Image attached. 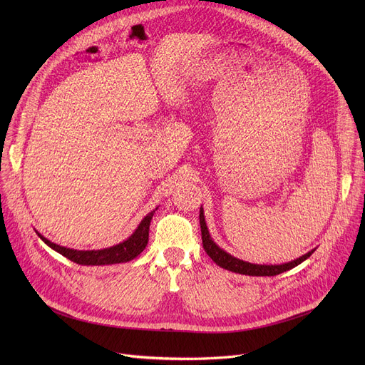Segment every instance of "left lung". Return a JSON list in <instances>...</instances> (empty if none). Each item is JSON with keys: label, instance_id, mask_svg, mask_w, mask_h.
<instances>
[{"label": "left lung", "instance_id": "8db88e82", "mask_svg": "<svg viewBox=\"0 0 365 365\" xmlns=\"http://www.w3.org/2000/svg\"><path fill=\"white\" fill-rule=\"evenodd\" d=\"M200 225H201V238H202V247L205 253L212 257V260L219 264L223 269H227L235 274H242V275H250V277H274L278 275L281 272L290 271L293 269L294 266L300 264L302 262H304L308 259L315 250H311L309 253H306L303 256H300L296 260H292L289 263H282V264H257V263H248L244 262L241 259H237L234 256H231L229 253H226L225 250L212 240L208 234V227L205 225V219H204V210L200 208Z\"/></svg>", "mask_w": 365, "mask_h": 365}]
</instances>
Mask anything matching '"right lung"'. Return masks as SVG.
<instances>
[{"mask_svg":"<svg viewBox=\"0 0 365 365\" xmlns=\"http://www.w3.org/2000/svg\"><path fill=\"white\" fill-rule=\"evenodd\" d=\"M155 210L150 212L148 216H145V219L139 223L136 231H134L125 241H123L117 245L103 248V250H73V248H66L59 244H54L50 240H47L46 237H43L40 232H36V231L35 232L50 248H53L54 252L61 253L66 259L78 263V264L99 266V264L125 263V262L133 260L134 257H138L145 250V247L149 241V225H150L153 213H155Z\"/></svg>","mask_w":365,"mask_h":365,"instance_id":"obj_1","label":"right lung"}]
</instances>
